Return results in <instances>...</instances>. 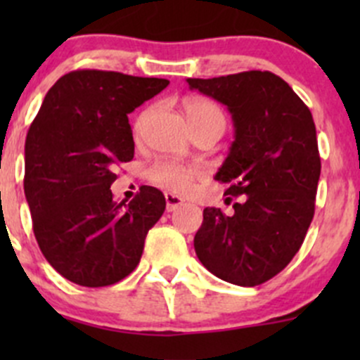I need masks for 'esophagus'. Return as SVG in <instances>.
Wrapping results in <instances>:
<instances>
[{"instance_id":"1","label":"esophagus","mask_w":360,"mask_h":360,"mask_svg":"<svg viewBox=\"0 0 360 360\" xmlns=\"http://www.w3.org/2000/svg\"><path fill=\"white\" fill-rule=\"evenodd\" d=\"M165 202H167V212H172L177 207L183 205V198H179L174 193H165Z\"/></svg>"}]
</instances>
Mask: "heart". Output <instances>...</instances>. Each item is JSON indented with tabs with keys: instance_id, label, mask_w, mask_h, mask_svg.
<instances>
[{
	"instance_id": "1",
	"label": "heart",
	"mask_w": 360,
	"mask_h": 360,
	"mask_svg": "<svg viewBox=\"0 0 360 360\" xmlns=\"http://www.w3.org/2000/svg\"><path fill=\"white\" fill-rule=\"evenodd\" d=\"M183 110L191 127L202 123L217 122L224 127V115L219 106L202 97H186L183 101ZM150 111H143L134 122V134H139ZM198 170L193 167L174 162H158L146 170V177L151 184L174 193H188L197 179Z\"/></svg>"
}]
</instances>
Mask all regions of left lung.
Masks as SVG:
<instances>
[{
    "label": "left lung",
    "instance_id": "8db88e82",
    "mask_svg": "<svg viewBox=\"0 0 360 360\" xmlns=\"http://www.w3.org/2000/svg\"><path fill=\"white\" fill-rule=\"evenodd\" d=\"M186 82L224 104L235 127L216 179L228 184L224 193L237 202L231 214L203 209L195 252L221 281L254 288L291 263L314 219L321 177L314 118L291 86L270 71Z\"/></svg>",
    "mask_w": 360,
    "mask_h": 360
}]
</instances>
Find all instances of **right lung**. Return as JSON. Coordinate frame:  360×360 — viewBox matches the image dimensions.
<instances>
[{
	"label": "right lung",
	"mask_w": 360,
	"mask_h": 360,
	"mask_svg": "<svg viewBox=\"0 0 360 360\" xmlns=\"http://www.w3.org/2000/svg\"><path fill=\"white\" fill-rule=\"evenodd\" d=\"M169 85L115 71H71L46 92L25 137L24 191L43 256L68 281L104 288L139 264L165 210L157 188L115 202V165L134 158L129 112Z\"/></svg>",
	"instance_id": "1"
}]
</instances>
